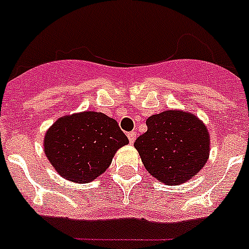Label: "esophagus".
Segmentation results:
<instances>
[{
    "label": "esophagus",
    "mask_w": 249,
    "mask_h": 249,
    "mask_svg": "<svg viewBox=\"0 0 249 249\" xmlns=\"http://www.w3.org/2000/svg\"><path fill=\"white\" fill-rule=\"evenodd\" d=\"M128 140H129V143L131 144H133L135 143V141H136V136H137V133H136V132H129L128 135Z\"/></svg>",
    "instance_id": "esophagus-1"
}]
</instances>
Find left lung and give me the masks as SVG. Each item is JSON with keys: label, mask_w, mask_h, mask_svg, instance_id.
<instances>
[{"label": "left lung", "mask_w": 249, "mask_h": 249, "mask_svg": "<svg viewBox=\"0 0 249 249\" xmlns=\"http://www.w3.org/2000/svg\"><path fill=\"white\" fill-rule=\"evenodd\" d=\"M147 132L136 140L144 168L167 186L186 183L210 157V132L196 114L168 109L147 118Z\"/></svg>", "instance_id": "8db88e82"}]
</instances>
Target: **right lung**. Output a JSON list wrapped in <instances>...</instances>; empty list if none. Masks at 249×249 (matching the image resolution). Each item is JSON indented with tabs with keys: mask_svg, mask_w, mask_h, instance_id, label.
Instances as JSON below:
<instances>
[{
	"mask_svg": "<svg viewBox=\"0 0 249 249\" xmlns=\"http://www.w3.org/2000/svg\"><path fill=\"white\" fill-rule=\"evenodd\" d=\"M128 138L117 121L94 111L59 117L47 129L43 151L61 177L89 183L106 172Z\"/></svg>",
	"mask_w": 249,
	"mask_h": 249,
	"instance_id": "obj_1",
	"label": "right lung"
}]
</instances>
